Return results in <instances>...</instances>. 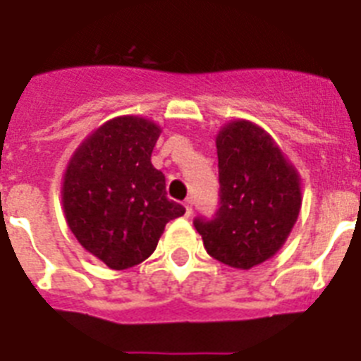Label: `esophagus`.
I'll return each mask as SVG.
<instances>
[{"instance_id":"34e87169","label":"esophagus","mask_w":361,"mask_h":361,"mask_svg":"<svg viewBox=\"0 0 361 361\" xmlns=\"http://www.w3.org/2000/svg\"><path fill=\"white\" fill-rule=\"evenodd\" d=\"M183 208H185V217H191V214H192L191 200H185V204H183Z\"/></svg>"}]
</instances>
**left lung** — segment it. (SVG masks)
Masks as SVG:
<instances>
[{
	"label": "left lung",
	"instance_id": "8db88e82",
	"mask_svg": "<svg viewBox=\"0 0 361 361\" xmlns=\"http://www.w3.org/2000/svg\"><path fill=\"white\" fill-rule=\"evenodd\" d=\"M219 209L195 219L208 255L238 269L266 262L290 234L302 208V180L277 142L247 120L221 127Z\"/></svg>",
	"mask_w": 361,
	"mask_h": 361
}]
</instances>
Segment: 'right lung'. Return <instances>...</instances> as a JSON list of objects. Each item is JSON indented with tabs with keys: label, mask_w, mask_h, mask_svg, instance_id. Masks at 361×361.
<instances>
[{
	"label": "right lung",
	"mask_w": 361,
	"mask_h": 361,
	"mask_svg": "<svg viewBox=\"0 0 361 361\" xmlns=\"http://www.w3.org/2000/svg\"><path fill=\"white\" fill-rule=\"evenodd\" d=\"M161 130L140 116L109 120L76 147L65 169L67 225L87 252L112 269L144 262L166 223L185 214L166 198L164 174L152 164Z\"/></svg>",
	"instance_id": "right-lung-1"
}]
</instances>
